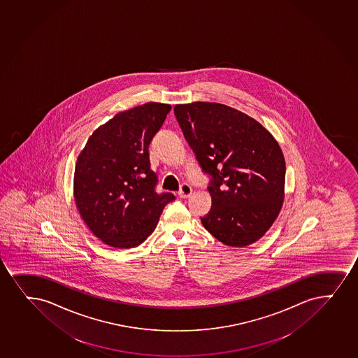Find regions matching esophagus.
Listing matches in <instances>:
<instances>
[{"instance_id": "1", "label": "esophagus", "mask_w": 358, "mask_h": 358, "mask_svg": "<svg viewBox=\"0 0 358 358\" xmlns=\"http://www.w3.org/2000/svg\"><path fill=\"white\" fill-rule=\"evenodd\" d=\"M192 193H193L192 187H190L189 185L185 183V185H181V189H180V192H178V196H180L181 199L189 198L190 195H192Z\"/></svg>"}]
</instances>
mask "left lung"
Returning a JSON list of instances; mask_svg holds the SVG:
<instances>
[{"label": "left lung", "instance_id": "1", "mask_svg": "<svg viewBox=\"0 0 358 358\" xmlns=\"http://www.w3.org/2000/svg\"><path fill=\"white\" fill-rule=\"evenodd\" d=\"M202 170L212 176V207L201 223L229 247L260 240L282 210L285 159L277 140L257 120L219 103L173 108Z\"/></svg>", "mask_w": 358, "mask_h": 358}]
</instances>
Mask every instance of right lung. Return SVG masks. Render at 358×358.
<instances>
[{"label": "right lung", "instance_id": "obj_1", "mask_svg": "<svg viewBox=\"0 0 358 358\" xmlns=\"http://www.w3.org/2000/svg\"><path fill=\"white\" fill-rule=\"evenodd\" d=\"M171 106L150 101L98 127L76 159L74 200L93 235L114 248H134L156 229L171 193L157 194L148 145Z\"/></svg>", "mask_w": 358, "mask_h": 358}]
</instances>
